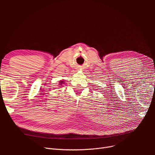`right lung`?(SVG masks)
<instances>
[{
  "instance_id": "right-lung-1",
  "label": "right lung",
  "mask_w": 155,
  "mask_h": 155,
  "mask_svg": "<svg viewBox=\"0 0 155 155\" xmlns=\"http://www.w3.org/2000/svg\"><path fill=\"white\" fill-rule=\"evenodd\" d=\"M64 82L63 81H60V83H59V85H61V86H63V85H64Z\"/></svg>"
}]
</instances>
